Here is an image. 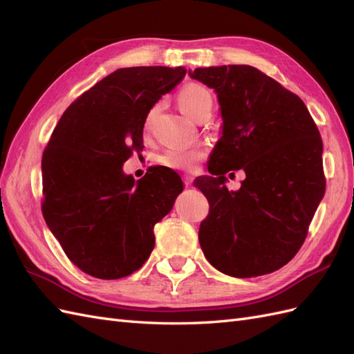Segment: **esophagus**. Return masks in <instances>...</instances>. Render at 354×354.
Masks as SVG:
<instances>
[{
	"label": "esophagus",
	"instance_id": "esophagus-1",
	"mask_svg": "<svg viewBox=\"0 0 354 354\" xmlns=\"http://www.w3.org/2000/svg\"><path fill=\"white\" fill-rule=\"evenodd\" d=\"M183 180H185V185H186V186H190V185H192V176H190V174H185V176H183Z\"/></svg>",
	"mask_w": 354,
	"mask_h": 354
}]
</instances>
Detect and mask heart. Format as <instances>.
<instances>
[{
	"instance_id": "1",
	"label": "heart",
	"mask_w": 354,
	"mask_h": 354,
	"mask_svg": "<svg viewBox=\"0 0 354 354\" xmlns=\"http://www.w3.org/2000/svg\"><path fill=\"white\" fill-rule=\"evenodd\" d=\"M177 104L178 108L183 111L192 120L196 121L198 118L205 113L211 112L212 109V95L211 93L201 84H187L181 88L177 94ZM153 112L149 113L145 120V131L151 128ZM203 156V151L199 147H173L168 149L162 155L159 156V162L174 169H194L195 165L199 162Z\"/></svg>"
}]
</instances>
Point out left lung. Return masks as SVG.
<instances>
[{
  "mask_svg": "<svg viewBox=\"0 0 354 354\" xmlns=\"http://www.w3.org/2000/svg\"><path fill=\"white\" fill-rule=\"evenodd\" d=\"M217 94L221 136L209 176L194 185L209 202L199 243L211 266L233 277L279 270L301 248L325 195L324 143L306 104L248 65L189 71ZM242 169L238 191L225 187Z\"/></svg>",
  "mask_w": 354,
  "mask_h": 354,
  "instance_id": "8db88e82",
  "label": "left lung"
}]
</instances>
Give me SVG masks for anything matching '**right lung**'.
Returning a JSON list of instances; mask_svg holds the SVG:
<instances>
[{
  "mask_svg": "<svg viewBox=\"0 0 354 354\" xmlns=\"http://www.w3.org/2000/svg\"><path fill=\"white\" fill-rule=\"evenodd\" d=\"M186 71L118 69L75 100L53 131L41 162L42 216L84 273L120 279L140 269L155 246V224L183 192L168 167L136 181L122 165L143 151L147 113Z\"/></svg>",
  "mask_w": 354,
  "mask_h": 354,
  "instance_id": "right-lung-1",
  "label": "right lung"
}]
</instances>
